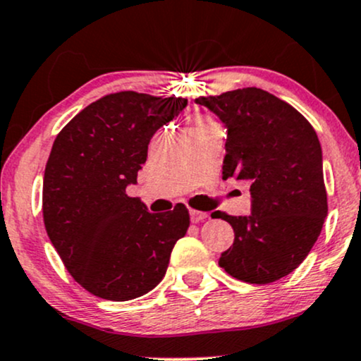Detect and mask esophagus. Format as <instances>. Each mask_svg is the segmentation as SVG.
<instances>
[{
  "mask_svg": "<svg viewBox=\"0 0 361 361\" xmlns=\"http://www.w3.org/2000/svg\"><path fill=\"white\" fill-rule=\"evenodd\" d=\"M190 219H192L193 224H198L202 222V220L208 219V215L205 214V212H200V210H190Z\"/></svg>",
  "mask_w": 361,
  "mask_h": 361,
  "instance_id": "obj_1",
  "label": "esophagus"
}]
</instances>
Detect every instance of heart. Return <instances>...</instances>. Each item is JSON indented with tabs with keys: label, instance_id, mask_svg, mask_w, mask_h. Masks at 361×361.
Instances as JSON below:
<instances>
[{
	"label": "heart",
	"instance_id": "obj_1",
	"mask_svg": "<svg viewBox=\"0 0 361 361\" xmlns=\"http://www.w3.org/2000/svg\"><path fill=\"white\" fill-rule=\"evenodd\" d=\"M215 124L210 117H207L205 114H200V112H193L190 116V131H197V129L207 128V126Z\"/></svg>",
	"mask_w": 361,
	"mask_h": 361
}]
</instances>
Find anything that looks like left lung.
<instances>
[{
  "label": "left lung",
  "instance_id": "1",
  "mask_svg": "<svg viewBox=\"0 0 361 361\" xmlns=\"http://www.w3.org/2000/svg\"><path fill=\"white\" fill-rule=\"evenodd\" d=\"M195 102L227 128L224 180L250 183L249 216L212 214L235 233L219 266L249 284L288 276L310 254L328 215L318 134L301 112L257 87Z\"/></svg>",
  "mask_w": 361,
  "mask_h": 361
}]
</instances>
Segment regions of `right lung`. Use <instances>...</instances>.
I'll list each match as a JSON object with an SVG mask.
<instances>
[{"label": "right lung", "instance_id": "obj_1", "mask_svg": "<svg viewBox=\"0 0 361 361\" xmlns=\"http://www.w3.org/2000/svg\"><path fill=\"white\" fill-rule=\"evenodd\" d=\"M186 104L123 90L89 104L55 137L43 176V224L63 266L94 296L129 301L154 289L190 227L183 203L151 214L126 193L153 134Z\"/></svg>", "mask_w": 361, "mask_h": 361}]
</instances>
